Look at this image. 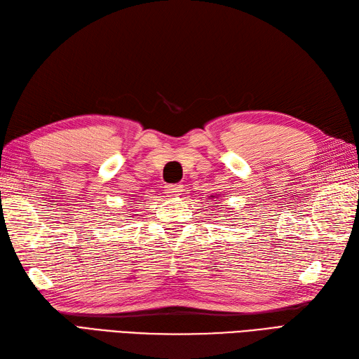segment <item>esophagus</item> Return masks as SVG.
I'll use <instances>...</instances> for the list:
<instances>
[{"label": "esophagus", "instance_id": "obj_1", "mask_svg": "<svg viewBox=\"0 0 359 359\" xmlns=\"http://www.w3.org/2000/svg\"><path fill=\"white\" fill-rule=\"evenodd\" d=\"M183 191V187L180 183H171V185H166L165 187V193L168 197H176L180 196V193Z\"/></svg>", "mask_w": 359, "mask_h": 359}]
</instances>
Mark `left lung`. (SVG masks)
Returning a JSON list of instances; mask_svg holds the SVG:
<instances>
[{"label": "left lung", "mask_w": 359, "mask_h": 359, "mask_svg": "<svg viewBox=\"0 0 359 359\" xmlns=\"http://www.w3.org/2000/svg\"><path fill=\"white\" fill-rule=\"evenodd\" d=\"M211 197H214V196H211ZM217 202H219V200H217Z\"/></svg>", "instance_id": "left-lung-1"}]
</instances>
